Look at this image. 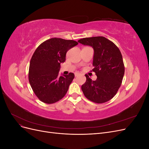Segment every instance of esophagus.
<instances>
[{
    "mask_svg": "<svg viewBox=\"0 0 149 149\" xmlns=\"http://www.w3.org/2000/svg\"><path fill=\"white\" fill-rule=\"evenodd\" d=\"M80 75V74L79 73H76L75 74H74V76H75V77H78V76H79Z\"/></svg>",
    "mask_w": 149,
    "mask_h": 149,
    "instance_id": "obj_1",
    "label": "esophagus"
}]
</instances>
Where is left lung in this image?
<instances>
[{"instance_id":"left-lung-1","label":"left lung","mask_w":149,"mask_h":149,"mask_svg":"<svg viewBox=\"0 0 149 149\" xmlns=\"http://www.w3.org/2000/svg\"><path fill=\"white\" fill-rule=\"evenodd\" d=\"M94 49L93 71L97 79L93 81L85 74L86 81L81 86L84 95L91 101L104 103L111 100L123 81L125 68L118 47L104 37L84 38L78 41Z\"/></svg>"}]
</instances>
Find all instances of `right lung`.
I'll return each instance as SVG.
<instances>
[{
    "label": "right lung",
    "instance_id": "add662e5",
    "mask_svg": "<svg viewBox=\"0 0 149 149\" xmlns=\"http://www.w3.org/2000/svg\"><path fill=\"white\" fill-rule=\"evenodd\" d=\"M78 44L72 40L52 38L36 49L30 62L29 80L35 95L43 102L55 103L65 96L74 74L60 76V64L65 62L66 52Z\"/></svg>",
    "mask_w": 149,
    "mask_h": 149
}]
</instances>
